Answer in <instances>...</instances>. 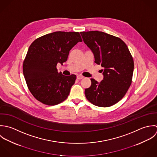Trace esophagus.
<instances>
[{
	"label": "esophagus",
	"instance_id": "34e87169",
	"mask_svg": "<svg viewBox=\"0 0 157 157\" xmlns=\"http://www.w3.org/2000/svg\"><path fill=\"white\" fill-rule=\"evenodd\" d=\"M76 78H77L78 79H82L84 78V77H83L82 76H81V75H78V76H76Z\"/></svg>",
	"mask_w": 157,
	"mask_h": 157
}]
</instances>
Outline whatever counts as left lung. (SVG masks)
<instances>
[{
    "mask_svg": "<svg viewBox=\"0 0 157 157\" xmlns=\"http://www.w3.org/2000/svg\"><path fill=\"white\" fill-rule=\"evenodd\" d=\"M80 34L92 52L94 63L103 67V79L98 82L92 78L91 86L85 89L86 96L96 106H112L124 97L130 86L134 68L133 58L119 37L98 31Z\"/></svg>",
    "mask_w": 157,
    "mask_h": 157,
    "instance_id": "left-lung-1",
    "label": "left lung"
}]
</instances>
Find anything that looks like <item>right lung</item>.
I'll list each match as a JSON object with an SVG mask.
<instances>
[{
  "label": "right lung",
  "mask_w": 157,
  "mask_h": 157,
  "mask_svg": "<svg viewBox=\"0 0 157 157\" xmlns=\"http://www.w3.org/2000/svg\"><path fill=\"white\" fill-rule=\"evenodd\" d=\"M78 32H56L36 39L30 45L23 63V73L33 96L42 103L54 105L68 97L76 76L58 73L70 50L82 42Z\"/></svg>",
  "instance_id": "add662e5"
}]
</instances>
